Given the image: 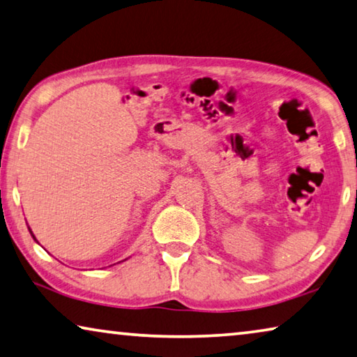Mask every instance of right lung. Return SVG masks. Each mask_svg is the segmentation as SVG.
<instances>
[{
    "label": "right lung",
    "mask_w": 357,
    "mask_h": 357,
    "mask_svg": "<svg viewBox=\"0 0 357 357\" xmlns=\"http://www.w3.org/2000/svg\"><path fill=\"white\" fill-rule=\"evenodd\" d=\"M31 236H33V238H35V235H33V234H31ZM35 240H36V238H35Z\"/></svg>",
    "instance_id": "add662e5"
}]
</instances>
